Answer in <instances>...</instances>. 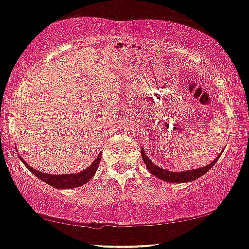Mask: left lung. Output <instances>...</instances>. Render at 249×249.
<instances>
[{
    "label": "left lung",
    "mask_w": 249,
    "mask_h": 249,
    "mask_svg": "<svg viewBox=\"0 0 249 249\" xmlns=\"http://www.w3.org/2000/svg\"><path fill=\"white\" fill-rule=\"evenodd\" d=\"M142 158L144 164L146 165L148 170L150 171V173H152L153 176L159 178V179L167 181V182H189V181L196 180L198 179L199 177H202L203 174L207 173L208 171L210 170L211 167L216 164V161L218 160V158L220 157V155L214 159L213 161H211L209 165L207 166H203L201 168H196V170H189V171H185V172H170L164 170V168L159 167L158 165L153 164V162L150 160V159L146 157V155L144 153V150L142 149Z\"/></svg>",
    "instance_id": "left-lung-1"
}]
</instances>
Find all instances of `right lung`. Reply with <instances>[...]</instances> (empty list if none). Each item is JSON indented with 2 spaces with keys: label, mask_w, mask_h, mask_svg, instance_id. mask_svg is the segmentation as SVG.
Returning a JSON list of instances; mask_svg holds the SVG:
<instances>
[{
  "label": "right lung",
  "mask_w": 249,
  "mask_h": 249,
  "mask_svg": "<svg viewBox=\"0 0 249 249\" xmlns=\"http://www.w3.org/2000/svg\"><path fill=\"white\" fill-rule=\"evenodd\" d=\"M20 160L23 161V164H25V166L35 174L36 177H38L40 180L44 181V182L48 183V185L54 187L57 189H70L75 188V187H81L87 183L89 180H91L96 174L97 168L99 166V162L101 159V153L98 156L96 160H94L88 168H85L84 171L78 172V173L73 174H47L39 172L38 170H35L33 167H31L29 164H26L23 160V158L20 157Z\"/></svg>",
  "instance_id": "obj_1"
}]
</instances>
